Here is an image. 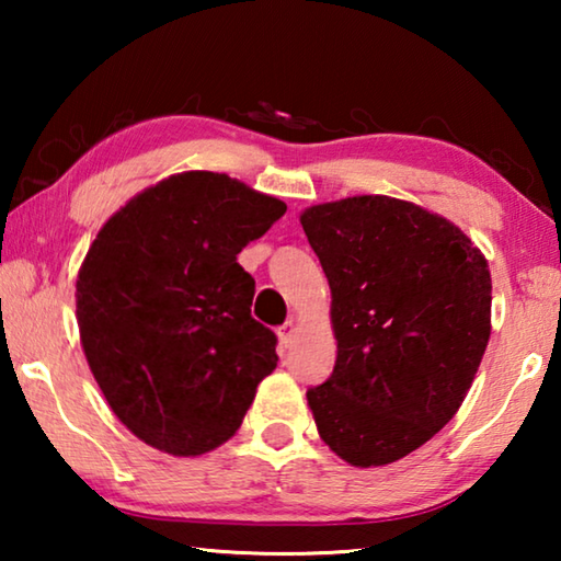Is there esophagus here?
<instances>
[{"label":"esophagus","mask_w":561,"mask_h":561,"mask_svg":"<svg viewBox=\"0 0 561 561\" xmlns=\"http://www.w3.org/2000/svg\"><path fill=\"white\" fill-rule=\"evenodd\" d=\"M277 336H279V348L287 351L294 344V339H297V327H294L291 321H287V324L279 327Z\"/></svg>","instance_id":"esophagus-1"}]
</instances>
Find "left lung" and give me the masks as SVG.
<instances>
[{"mask_svg": "<svg viewBox=\"0 0 561 561\" xmlns=\"http://www.w3.org/2000/svg\"><path fill=\"white\" fill-rule=\"evenodd\" d=\"M331 289L336 364L309 388L317 431L354 468L405 458L458 413L492 331L485 254L448 217L388 195L299 215Z\"/></svg>", "mask_w": 561, "mask_h": 561, "instance_id": "1", "label": "left lung"}]
</instances>
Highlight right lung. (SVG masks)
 <instances>
[{"instance_id":"1","label":"right lung","mask_w":561,"mask_h":561,"mask_svg":"<svg viewBox=\"0 0 561 561\" xmlns=\"http://www.w3.org/2000/svg\"><path fill=\"white\" fill-rule=\"evenodd\" d=\"M284 213L242 180L185 170L133 195L91 242L76 279L83 354L111 411L150 448H220L277 368V336L252 319L254 279L237 254Z\"/></svg>"}]
</instances>
